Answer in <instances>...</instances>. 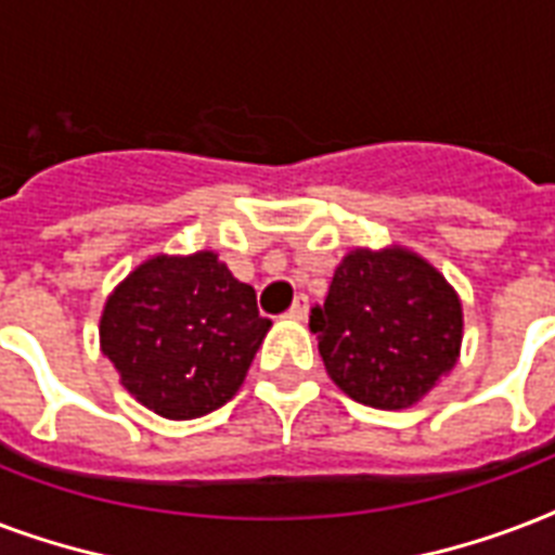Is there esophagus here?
<instances>
[{
    "mask_svg": "<svg viewBox=\"0 0 555 555\" xmlns=\"http://www.w3.org/2000/svg\"><path fill=\"white\" fill-rule=\"evenodd\" d=\"M307 312H309V298L307 295H298V298H295V304L289 307V312H286V318L304 321V318H307Z\"/></svg>",
    "mask_w": 555,
    "mask_h": 555,
    "instance_id": "34e87169",
    "label": "esophagus"
}]
</instances>
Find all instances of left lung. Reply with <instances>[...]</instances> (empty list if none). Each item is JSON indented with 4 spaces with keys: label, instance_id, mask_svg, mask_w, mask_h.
Masks as SVG:
<instances>
[{
    "label": "left lung",
    "instance_id": "8db88e82",
    "mask_svg": "<svg viewBox=\"0 0 555 555\" xmlns=\"http://www.w3.org/2000/svg\"><path fill=\"white\" fill-rule=\"evenodd\" d=\"M309 330L330 379L371 408L399 411L437 385L461 356L457 292L408 248H356L333 274Z\"/></svg>",
    "mask_w": 555,
    "mask_h": 555
}]
</instances>
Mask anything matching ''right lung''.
<instances>
[{
	"label": "right lung",
	"mask_w": 555,
	"mask_h": 555,
	"mask_svg": "<svg viewBox=\"0 0 555 555\" xmlns=\"http://www.w3.org/2000/svg\"><path fill=\"white\" fill-rule=\"evenodd\" d=\"M272 321L214 251L156 255L118 283L101 315V350L141 405L196 420L246 379Z\"/></svg>",
	"instance_id": "obj_1"
}]
</instances>
